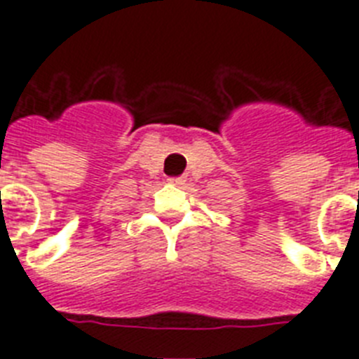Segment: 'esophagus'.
I'll return each mask as SVG.
<instances>
[{
  "instance_id": "1",
  "label": "esophagus",
  "mask_w": 359,
  "mask_h": 359,
  "mask_svg": "<svg viewBox=\"0 0 359 359\" xmlns=\"http://www.w3.org/2000/svg\"><path fill=\"white\" fill-rule=\"evenodd\" d=\"M168 180L175 186H180V184H184V182H186L184 177H171V179H168Z\"/></svg>"
}]
</instances>
